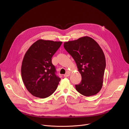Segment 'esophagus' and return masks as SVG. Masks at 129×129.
I'll list each match as a JSON object with an SVG mask.
<instances>
[{
	"label": "esophagus",
	"mask_w": 129,
	"mask_h": 129,
	"mask_svg": "<svg viewBox=\"0 0 129 129\" xmlns=\"http://www.w3.org/2000/svg\"><path fill=\"white\" fill-rule=\"evenodd\" d=\"M70 72H67L66 74H65L64 75V77H69V76H70Z\"/></svg>",
	"instance_id": "1"
}]
</instances>
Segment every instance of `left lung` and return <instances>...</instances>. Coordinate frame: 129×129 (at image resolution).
Returning <instances> with one entry per match:
<instances>
[{
  "instance_id": "8db88e82",
  "label": "left lung",
  "mask_w": 129,
  "mask_h": 129,
  "mask_svg": "<svg viewBox=\"0 0 129 129\" xmlns=\"http://www.w3.org/2000/svg\"><path fill=\"white\" fill-rule=\"evenodd\" d=\"M66 50L75 60L82 81L76 85L81 94L90 96L101 90L106 68V59L99 44L92 38L83 37L77 40L64 43Z\"/></svg>"
}]
</instances>
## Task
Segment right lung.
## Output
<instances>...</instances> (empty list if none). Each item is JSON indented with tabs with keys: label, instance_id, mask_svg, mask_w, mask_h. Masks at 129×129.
<instances>
[{
	"label": "right lung",
	"instance_id": "1",
	"mask_svg": "<svg viewBox=\"0 0 129 129\" xmlns=\"http://www.w3.org/2000/svg\"><path fill=\"white\" fill-rule=\"evenodd\" d=\"M62 42L38 40L26 52L21 66L24 84L33 96L44 99L56 91L61 79L56 75L51 58Z\"/></svg>",
	"mask_w": 129,
	"mask_h": 129
}]
</instances>
